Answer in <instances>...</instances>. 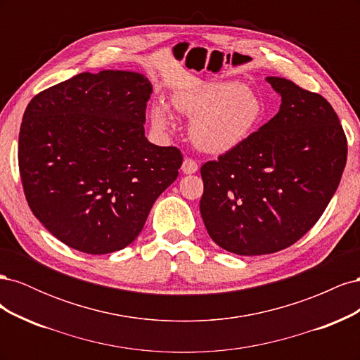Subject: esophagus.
<instances>
[{"label": "esophagus", "instance_id": "1", "mask_svg": "<svg viewBox=\"0 0 360 360\" xmlns=\"http://www.w3.org/2000/svg\"><path fill=\"white\" fill-rule=\"evenodd\" d=\"M181 171H183V174H195L198 171V163L193 159L186 158L181 163Z\"/></svg>", "mask_w": 360, "mask_h": 360}]
</instances>
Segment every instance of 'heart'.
Masks as SVG:
<instances>
[{"label":"heart","instance_id":"b5f03b06","mask_svg":"<svg viewBox=\"0 0 360 360\" xmlns=\"http://www.w3.org/2000/svg\"><path fill=\"white\" fill-rule=\"evenodd\" d=\"M172 106L191 118L189 136L200 150L226 153L255 132L264 115L259 96L236 81H212L176 93ZM151 124L168 132L172 115L167 102L156 101L150 110Z\"/></svg>","mask_w":360,"mask_h":360}]
</instances>
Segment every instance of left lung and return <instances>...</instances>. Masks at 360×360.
Segmentation results:
<instances>
[{"mask_svg":"<svg viewBox=\"0 0 360 360\" xmlns=\"http://www.w3.org/2000/svg\"><path fill=\"white\" fill-rule=\"evenodd\" d=\"M279 112L201 167L200 212L212 240L237 255L274 254L320 219L341 181L347 138L330 103L267 76Z\"/></svg>","mask_w":360,"mask_h":360,"instance_id":"obj_1","label":"left lung"}]
</instances>
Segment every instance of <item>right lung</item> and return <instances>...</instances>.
<instances>
[{
    "label": "right lung",
    "instance_id": "obj_1",
    "mask_svg": "<svg viewBox=\"0 0 360 360\" xmlns=\"http://www.w3.org/2000/svg\"><path fill=\"white\" fill-rule=\"evenodd\" d=\"M153 86L143 73L84 72L39 93L24 112L19 171L31 212L85 254L132 243L183 156L146 138Z\"/></svg>",
    "mask_w": 360,
    "mask_h": 360
}]
</instances>
